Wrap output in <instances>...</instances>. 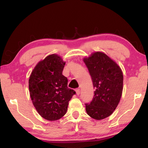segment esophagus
<instances>
[{"mask_svg": "<svg viewBox=\"0 0 148 148\" xmlns=\"http://www.w3.org/2000/svg\"><path fill=\"white\" fill-rule=\"evenodd\" d=\"M76 94L78 95H79V93H80V90H79V89H76Z\"/></svg>", "mask_w": 148, "mask_h": 148, "instance_id": "esophagus-1", "label": "esophagus"}]
</instances>
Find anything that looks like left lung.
Returning <instances> with one entry per match:
<instances>
[{"label":"left lung","mask_w":148,"mask_h":148,"mask_svg":"<svg viewBox=\"0 0 148 148\" xmlns=\"http://www.w3.org/2000/svg\"><path fill=\"white\" fill-rule=\"evenodd\" d=\"M95 91L86 111L91 118L102 120L109 116L120 101L123 90V74L120 66L106 54L97 51L84 58Z\"/></svg>","instance_id":"8db88e82"}]
</instances>
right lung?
<instances>
[{"label": "right lung", "instance_id": "add662e5", "mask_svg": "<svg viewBox=\"0 0 148 148\" xmlns=\"http://www.w3.org/2000/svg\"><path fill=\"white\" fill-rule=\"evenodd\" d=\"M65 62L57 54L39 61L29 79V90L33 105L46 120L60 119L67 111L69 101L76 92L68 88V79L62 75Z\"/></svg>", "mask_w": 148, "mask_h": 148}]
</instances>
